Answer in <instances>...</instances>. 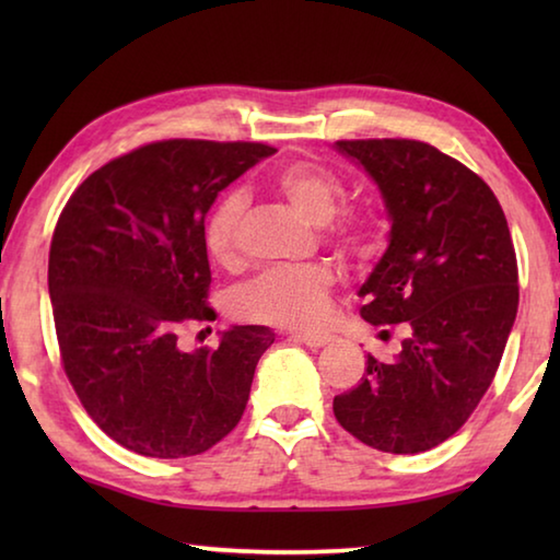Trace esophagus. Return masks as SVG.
Instances as JSON below:
<instances>
[{
  "label": "esophagus",
  "instance_id": "esophagus-1",
  "mask_svg": "<svg viewBox=\"0 0 560 560\" xmlns=\"http://www.w3.org/2000/svg\"><path fill=\"white\" fill-rule=\"evenodd\" d=\"M291 338L308 348H324L326 343H330V336H326V334H291Z\"/></svg>",
  "mask_w": 560,
  "mask_h": 560
}]
</instances>
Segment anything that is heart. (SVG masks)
I'll list each match as a JSON object with an SVG mask.
<instances>
[{"instance_id":"obj_1","label":"heart","mask_w":560,"mask_h":560,"mask_svg":"<svg viewBox=\"0 0 560 560\" xmlns=\"http://www.w3.org/2000/svg\"><path fill=\"white\" fill-rule=\"evenodd\" d=\"M277 192L314 220L320 236L350 257H371L381 242V220L363 205L340 207L346 183L334 170L316 163H291L271 177ZM246 212L242 189H226L205 217V246L217 264L240 257V226ZM334 273L324 264L296 269H269L234 291V314L257 324L306 328L326 314Z\"/></svg>"}]
</instances>
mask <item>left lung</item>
I'll list each match as a JSON object with an SVG mask.
<instances>
[{"label": "left lung", "instance_id": "1", "mask_svg": "<svg viewBox=\"0 0 560 560\" xmlns=\"http://www.w3.org/2000/svg\"><path fill=\"white\" fill-rule=\"evenodd\" d=\"M381 187L390 246L363 287L360 316L410 324L393 363L368 355L353 390L334 397L340 428L368 447L415 454L450 440L494 381L518 308L504 210L459 160L422 140H338Z\"/></svg>", "mask_w": 560, "mask_h": 560}]
</instances>
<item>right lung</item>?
Here are the masks:
<instances>
[{
	"mask_svg": "<svg viewBox=\"0 0 560 560\" xmlns=\"http://www.w3.org/2000/svg\"><path fill=\"white\" fill-rule=\"evenodd\" d=\"M267 143L155 140L91 173L59 214L49 293L63 373L91 420L143 457L202 454L249 400L267 326H234L185 353L177 334L214 320L205 214Z\"/></svg>",
	"mask_w": 560,
	"mask_h": 560,
	"instance_id": "add662e5",
	"label": "right lung"
}]
</instances>
